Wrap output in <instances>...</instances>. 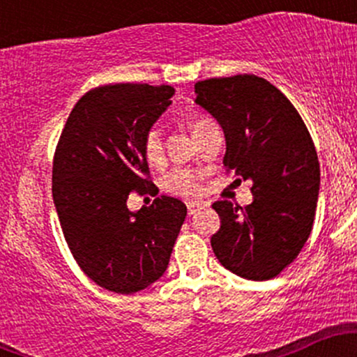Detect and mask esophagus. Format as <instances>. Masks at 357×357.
Instances as JSON below:
<instances>
[{"mask_svg":"<svg viewBox=\"0 0 357 357\" xmlns=\"http://www.w3.org/2000/svg\"><path fill=\"white\" fill-rule=\"evenodd\" d=\"M186 206H188V213H190V215H195L196 211H199L202 208L206 206V204H204L203 202H190V203H186Z\"/></svg>","mask_w":357,"mask_h":357,"instance_id":"obj_1","label":"esophagus"}]
</instances>
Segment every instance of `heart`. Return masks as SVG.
<instances>
[{
	"mask_svg": "<svg viewBox=\"0 0 357 357\" xmlns=\"http://www.w3.org/2000/svg\"><path fill=\"white\" fill-rule=\"evenodd\" d=\"M211 124L213 119L206 116L192 119L191 130L195 134V137ZM142 153H144L147 162H151V165H161L162 159H165V141H162L161 127L153 126L146 130L144 137H142ZM162 188L167 192H173V195L178 196H196L202 191V176L198 173H192L190 169L176 167V169H171L162 178Z\"/></svg>",
	"mask_w": 357,
	"mask_h": 357,
	"instance_id": "heart-1",
	"label": "heart"
}]
</instances>
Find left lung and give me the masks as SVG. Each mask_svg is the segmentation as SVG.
<instances>
[{
  "label": "left lung",
  "instance_id": "1",
  "mask_svg": "<svg viewBox=\"0 0 357 357\" xmlns=\"http://www.w3.org/2000/svg\"><path fill=\"white\" fill-rule=\"evenodd\" d=\"M196 104L223 127V165L252 179L253 203H213L221 227L211 248L225 268L248 280L277 277L312 231L321 169L301 114L284 93L250 73L202 80Z\"/></svg>",
  "mask_w": 357,
  "mask_h": 357
}]
</instances>
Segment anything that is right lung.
Returning <instances> with one entry per match:
<instances>
[{
	"label": "right lung",
	"mask_w": 357,
	"mask_h": 357,
	"mask_svg": "<svg viewBox=\"0 0 357 357\" xmlns=\"http://www.w3.org/2000/svg\"><path fill=\"white\" fill-rule=\"evenodd\" d=\"M171 85L116 84L80 97L53 155L52 192L60 227L82 272L102 289L139 292L169 264L186 218L171 196L132 213V191L155 195L142 137L171 104Z\"/></svg>",
	"instance_id": "add662e5"
}]
</instances>
